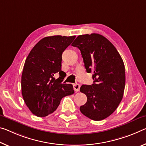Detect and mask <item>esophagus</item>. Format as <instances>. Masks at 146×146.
<instances>
[{"label": "esophagus", "mask_w": 146, "mask_h": 146, "mask_svg": "<svg viewBox=\"0 0 146 146\" xmlns=\"http://www.w3.org/2000/svg\"><path fill=\"white\" fill-rule=\"evenodd\" d=\"M80 86L79 84H77V83H76V84H73V88L75 90V92H78L80 90Z\"/></svg>", "instance_id": "34e87169"}]
</instances>
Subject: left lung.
<instances>
[{
  "instance_id": "left-lung-1",
  "label": "left lung",
  "mask_w": 146,
  "mask_h": 146,
  "mask_svg": "<svg viewBox=\"0 0 146 146\" xmlns=\"http://www.w3.org/2000/svg\"><path fill=\"white\" fill-rule=\"evenodd\" d=\"M71 45L79 48L87 72H94V84H83L80 88L87 96L80 112L92 120H103L114 112L123 98V60L113 44L98 34L78 36Z\"/></svg>"
}]
</instances>
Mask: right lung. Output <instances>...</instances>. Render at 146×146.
Instances as JSON below:
<instances>
[{
	"instance_id": "add662e5",
	"label": "right lung",
	"mask_w": 146,
	"mask_h": 146,
	"mask_svg": "<svg viewBox=\"0 0 146 146\" xmlns=\"http://www.w3.org/2000/svg\"><path fill=\"white\" fill-rule=\"evenodd\" d=\"M75 36L45 37L28 55L21 76L22 96L32 114L45 117L56 110L61 99L74 94L73 85L62 84V54ZM59 72L57 80L54 74Z\"/></svg>"
}]
</instances>
